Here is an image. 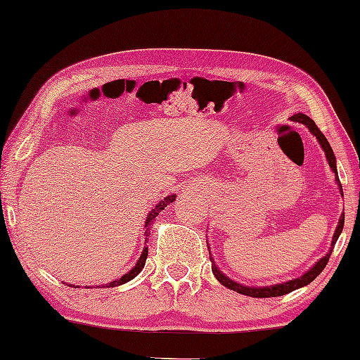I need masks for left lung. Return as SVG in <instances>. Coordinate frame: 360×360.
<instances>
[{
    "instance_id": "obj_1",
    "label": "left lung",
    "mask_w": 360,
    "mask_h": 360,
    "mask_svg": "<svg viewBox=\"0 0 360 360\" xmlns=\"http://www.w3.org/2000/svg\"><path fill=\"white\" fill-rule=\"evenodd\" d=\"M292 120H293V121L302 122V124H304V126H308V129L311 131L314 136H316V139L319 141V144H321V147L324 149V152H326V159H328V164H329V167H331L334 174L338 175V170H336V157H334V152H333V149H331V146H329L328 139H326V137H324L323 132L319 131V127H318L316 124H314V121L311 120V117H308L307 115H303V112H297V115H293V116H292ZM336 181L339 184V179H336ZM339 190L342 191L341 186H339ZM342 226H344V216H342L341 219H339V224H338V228H336V233H334V238H333V248H334V244H336V240H338V238H339V234H341ZM331 252H333V249L329 250V254L324 255L323 259H319V262L314 264L313 267L309 269L308 272L303 275V277L295 278V280H290V282H287V283H278V285H272V287H262V288H257V287H244V285L233 282V280H229L228 277H226L224 274H221V272H219L218 267H216L214 262H213V259H211V254H210V260H211V262H213V265H211V269H213L214 277L218 278V282H219V283H223L224 287H228V288H231V290H234V292H238V293L248 295V297H255V298H270V297H282V295H287V293H290V292H293V290L302 288V287H304V285L311 283L313 280L316 278L318 275L323 272V269L326 267V264H328L329 255H331Z\"/></svg>"
}]
</instances>
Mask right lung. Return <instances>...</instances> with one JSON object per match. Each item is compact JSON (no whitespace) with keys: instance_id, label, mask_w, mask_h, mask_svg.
<instances>
[{"instance_id":"right-lung-1","label":"right lung","mask_w":360,"mask_h":360,"mask_svg":"<svg viewBox=\"0 0 360 360\" xmlns=\"http://www.w3.org/2000/svg\"><path fill=\"white\" fill-rule=\"evenodd\" d=\"M174 200H175V195H170V196H167V198H164L160 201L159 205L155 206L154 210L150 211L149 213V216H147V221H146V236L149 234V228H150V224L154 223V218L157 214L160 213L162 210H165V206L167 205H170V203H174ZM147 239V238H146ZM146 259H147V248H144V250H142V254H141V257H139V260H137V264L134 265V269L131 270V272H127L126 275H122V277L120 278V280H115V282H111V283H108L106 287H117V285H122V283H126V282H129V280H132L136 277L137 274L141 272L142 269H144V265H146ZM72 287V285H70ZM103 287H105V285H103Z\"/></svg>"}]
</instances>
